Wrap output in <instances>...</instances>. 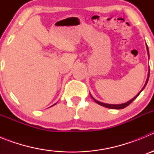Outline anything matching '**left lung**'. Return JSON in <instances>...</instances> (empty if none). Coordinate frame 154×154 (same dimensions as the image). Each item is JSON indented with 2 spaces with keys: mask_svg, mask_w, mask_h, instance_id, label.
<instances>
[{
  "mask_svg": "<svg viewBox=\"0 0 154 154\" xmlns=\"http://www.w3.org/2000/svg\"><path fill=\"white\" fill-rule=\"evenodd\" d=\"M146 51H147V54H148V57L149 58V48H148V46L146 45ZM149 71H148V75H147V78H146V82H145V84H144L143 87V89H141L140 91V92H139L138 94H137V96H134V97L132 99H130V100H129L128 102H126V103H122V104H107V103H101V102L98 101V100H96V99H94L93 97L92 96V95L90 94V96L92 97V99H93L94 101L96 102V103H98L99 105H100V106H103L104 107H106V108H109V109H124L126 108V106H128L130 104V103H132V102L133 101V100H135L137 98V96L140 94V92H142L143 90L144 89V88L146 87V84H147L148 82V80H149Z\"/></svg>",
  "mask_w": 154,
  "mask_h": 154,
  "instance_id": "obj_1",
  "label": "left lung"
}]
</instances>
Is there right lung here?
<instances>
[{
	"mask_svg": "<svg viewBox=\"0 0 154 154\" xmlns=\"http://www.w3.org/2000/svg\"><path fill=\"white\" fill-rule=\"evenodd\" d=\"M55 104H56V103H55ZM55 104H54V105H53V106H55Z\"/></svg>",
	"mask_w": 154,
	"mask_h": 154,
	"instance_id": "add662e5",
	"label": "right lung"
}]
</instances>
